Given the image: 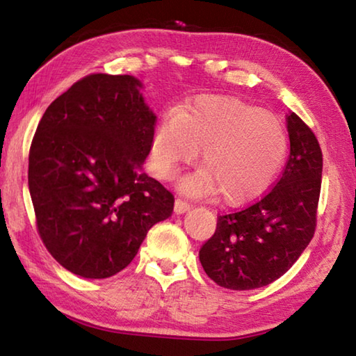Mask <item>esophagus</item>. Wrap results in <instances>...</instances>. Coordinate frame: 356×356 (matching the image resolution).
I'll list each match as a JSON object with an SVG mask.
<instances>
[{
  "instance_id": "esophagus-1",
  "label": "esophagus",
  "mask_w": 356,
  "mask_h": 356,
  "mask_svg": "<svg viewBox=\"0 0 356 356\" xmlns=\"http://www.w3.org/2000/svg\"><path fill=\"white\" fill-rule=\"evenodd\" d=\"M190 207H191V204L188 201L182 200V197H177L176 204H174V210H176L177 213H185Z\"/></svg>"
}]
</instances>
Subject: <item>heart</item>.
Instances as JSON below:
<instances>
[{"label": "heart", "instance_id": "b5f03b06", "mask_svg": "<svg viewBox=\"0 0 356 356\" xmlns=\"http://www.w3.org/2000/svg\"><path fill=\"white\" fill-rule=\"evenodd\" d=\"M287 146L284 125L273 114L240 99L206 95L161 118L154 168L170 179L202 148L204 170L184 180L182 188L193 196L218 193L227 206H243L275 184Z\"/></svg>", "mask_w": 356, "mask_h": 356}]
</instances>
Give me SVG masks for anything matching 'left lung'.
<instances>
[{
    "label": "left lung",
    "instance_id": "1",
    "mask_svg": "<svg viewBox=\"0 0 356 356\" xmlns=\"http://www.w3.org/2000/svg\"><path fill=\"white\" fill-rule=\"evenodd\" d=\"M291 154L280 179L261 200L222 213L200 250L204 272L231 291L270 284L297 262L317 225L322 149L308 125L287 114Z\"/></svg>",
    "mask_w": 356,
    "mask_h": 356
}]
</instances>
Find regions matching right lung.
Returning a JSON list of instances; mask_svg holds the SVG:
<instances>
[{"label": "right lung", "instance_id": "add662e5", "mask_svg": "<svg viewBox=\"0 0 356 356\" xmlns=\"http://www.w3.org/2000/svg\"><path fill=\"white\" fill-rule=\"evenodd\" d=\"M130 75L91 74L51 102L29 147L28 185L48 252L83 278L134 261L174 195L141 172L156 118Z\"/></svg>", "mask_w": 356, "mask_h": 356}]
</instances>
